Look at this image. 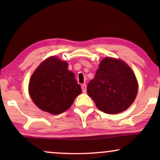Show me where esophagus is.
I'll use <instances>...</instances> for the list:
<instances>
[{
  "label": "esophagus",
  "mask_w": 160,
  "mask_h": 160,
  "mask_svg": "<svg viewBox=\"0 0 160 160\" xmlns=\"http://www.w3.org/2000/svg\"><path fill=\"white\" fill-rule=\"evenodd\" d=\"M81 88H82V90L83 92H86V85L85 83H83L82 85L81 86Z\"/></svg>",
  "instance_id": "1"
}]
</instances>
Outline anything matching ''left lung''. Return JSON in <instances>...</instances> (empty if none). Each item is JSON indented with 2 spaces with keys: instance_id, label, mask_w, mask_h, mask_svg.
<instances>
[{
  "instance_id": "obj_1",
  "label": "left lung",
  "mask_w": 160,
  "mask_h": 160,
  "mask_svg": "<svg viewBox=\"0 0 160 160\" xmlns=\"http://www.w3.org/2000/svg\"><path fill=\"white\" fill-rule=\"evenodd\" d=\"M137 79L126 62L104 58L99 64L95 78L87 86V93L100 111L109 114L126 111L138 93Z\"/></svg>"
}]
</instances>
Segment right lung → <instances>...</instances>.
<instances>
[{
    "label": "right lung",
    "instance_id": "obj_1",
    "mask_svg": "<svg viewBox=\"0 0 160 160\" xmlns=\"http://www.w3.org/2000/svg\"><path fill=\"white\" fill-rule=\"evenodd\" d=\"M68 67L66 62L51 56L33 73L29 81V95L40 110L60 114L67 111L81 93L74 74Z\"/></svg>",
    "mask_w": 160,
    "mask_h": 160
}]
</instances>
